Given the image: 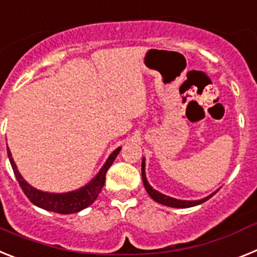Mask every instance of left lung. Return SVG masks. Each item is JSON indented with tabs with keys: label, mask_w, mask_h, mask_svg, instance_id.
<instances>
[{
	"label": "left lung",
	"mask_w": 257,
	"mask_h": 257,
	"mask_svg": "<svg viewBox=\"0 0 257 257\" xmlns=\"http://www.w3.org/2000/svg\"><path fill=\"white\" fill-rule=\"evenodd\" d=\"M145 158L142 159V181H144V185H145V189H146L147 194L153 198L155 202L160 203V204H163V206H168V207H173V208H189V207H194V206H198V204H202V203H204L206 200H208L211 196H213L216 194V190L215 193L209 194V195H207L206 198H202V199L199 200H181V199H176V198H172V196H168L166 195V194H162L159 193L158 190H155L153 186H151L150 184H149V181H147L146 178V171H145Z\"/></svg>",
	"instance_id": "obj_1"
}]
</instances>
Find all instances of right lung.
I'll return each mask as SVG.
<instances>
[{
  "label": "right lung",
  "instance_id": "1",
  "mask_svg": "<svg viewBox=\"0 0 257 257\" xmlns=\"http://www.w3.org/2000/svg\"><path fill=\"white\" fill-rule=\"evenodd\" d=\"M121 147H117L116 150L111 153L108 159L103 164L99 172L95 175L94 178H91L90 181L85 186L76 189V190L68 191V193H48V191H41L36 187L31 186L28 182L22 177V175L18 171V167L15 164L13 156H11L10 150L8 147V156L10 160V164L13 167L14 175L17 177L18 182L21 185L22 190L27 195V198L35 204L42 209L50 212H57L62 215H68V213H76V212L82 211L84 208L89 207L91 203L97 199V196L101 193L103 187L104 181H106V173L111 166L113 160L120 153Z\"/></svg>",
  "mask_w": 257,
  "mask_h": 257
}]
</instances>
